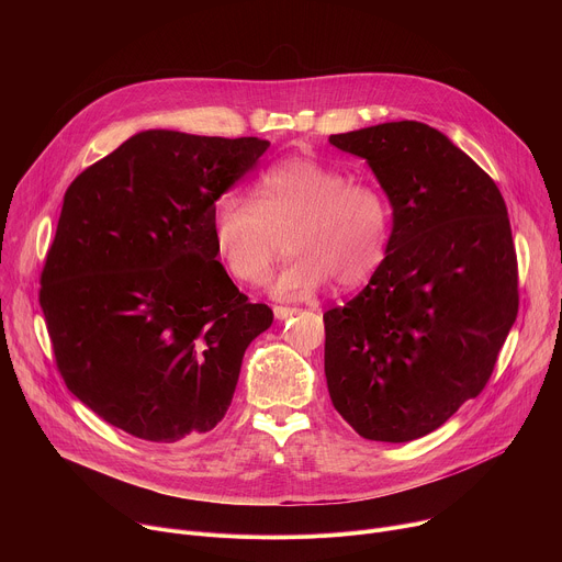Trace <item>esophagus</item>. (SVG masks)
Here are the masks:
<instances>
[{
  "mask_svg": "<svg viewBox=\"0 0 562 562\" xmlns=\"http://www.w3.org/2000/svg\"><path fill=\"white\" fill-rule=\"evenodd\" d=\"M295 313H297L295 306H273V315H276L278 319H286V317H291V315H295Z\"/></svg>",
  "mask_w": 562,
  "mask_h": 562,
  "instance_id": "34e87169",
  "label": "esophagus"
}]
</instances>
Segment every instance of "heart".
<instances>
[{"instance_id":"1","label":"heart","mask_w":562,"mask_h":562,"mask_svg":"<svg viewBox=\"0 0 562 562\" xmlns=\"http://www.w3.org/2000/svg\"><path fill=\"white\" fill-rule=\"evenodd\" d=\"M254 200L224 193L211 211L217 258L243 284H262L289 232L291 260L273 282L280 297H306L331 278L364 284L384 262L393 209L386 193L313 157H291L265 171Z\"/></svg>"}]
</instances>
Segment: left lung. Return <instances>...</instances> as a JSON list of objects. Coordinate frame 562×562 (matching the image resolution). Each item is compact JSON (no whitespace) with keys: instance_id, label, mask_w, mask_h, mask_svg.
<instances>
[{"instance_id":"8db88e82","label":"left lung","mask_w":562,"mask_h":562,"mask_svg":"<svg viewBox=\"0 0 562 562\" xmlns=\"http://www.w3.org/2000/svg\"><path fill=\"white\" fill-rule=\"evenodd\" d=\"M329 142L364 157L393 206L369 284L325 313L336 412L367 440L409 442L490 382L518 315V260L496 182L440 131L386 122Z\"/></svg>"}]
</instances>
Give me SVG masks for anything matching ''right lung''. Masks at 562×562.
<instances>
[{
	"label": "right lung",
	"mask_w": 562,
	"mask_h": 562,
	"mask_svg": "<svg viewBox=\"0 0 562 562\" xmlns=\"http://www.w3.org/2000/svg\"><path fill=\"white\" fill-rule=\"evenodd\" d=\"M267 139L144 131L64 193L40 278L57 369L104 423L148 442L211 431L273 323L215 260L211 211Z\"/></svg>",
	"instance_id": "obj_1"
}]
</instances>
